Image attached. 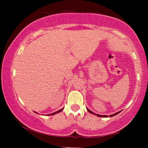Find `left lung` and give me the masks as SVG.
<instances>
[{
	"label": "left lung",
	"instance_id": "1",
	"mask_svg": "<svg viewBox=\"0 0 148 148\" xmlns=\"http://www.w3.org/2000/svg\"><path fill=\"white\" fill-rule=\"evenodd\" d=\"M87 111H88V112H89V113H91V114H93V115H95V116H98V117H108V116H105V115H104V116H103V115H99V114H95L94 112H92V111H91V110H89L88 108H87ZM120 112H121V111L117 112H116V113H115V114H114L110 115V117H113V116H116V115H117V114H118L119 113H120Z\"/></svg>",
	"mask_w": 148,
	"mask_h": 148
}]
</instances>
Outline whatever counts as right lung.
Listing matches in <instances>:
<instances>
[{"mask_svg":"<svg viewBox=\"0 0 148 148\" xmlns=\"http://www.w3.org/2000/svg\"><path fill=\"white\" fill-rule=\"evenodd\" d=\"M63 109H64V108H62V109H61V110H58V111H57V112H53V113L47 114V116H53V115H55V114H58V113H59V112H61L62 111V110H63ZM35 112V113H36V114H38V113H37V112Z\"/></svg>","mask_w":148,"mask_h":148,"instance_id":"obj_1","label":"right lung"}]
</instances>
